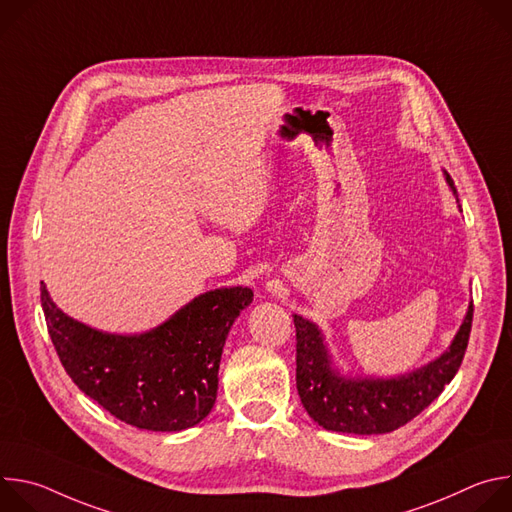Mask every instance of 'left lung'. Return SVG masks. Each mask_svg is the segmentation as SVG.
Here are the masks:
<instances>
[{"label":"left lung","instance_id":"left-lung-1","mask_svg":"<svg viewBox=\"0 0 512 512\" xmlns=\"http://www.w3.org/2000/svg\"><path fill=\"white\" fill-rule=\"evenodd\" d=\"M446 180L456 194L448 174ZM472 316L470 304L450 348L425 367L393 379H348L332 367L318 326L296 314V385L302 405L318 425L340 433H389L409 423L456 377L466 354Z\"/></svg>","mask_w":512,"mask_h":512}]
</instances>
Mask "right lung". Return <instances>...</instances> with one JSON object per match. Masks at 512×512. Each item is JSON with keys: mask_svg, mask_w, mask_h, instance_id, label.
Here are the masks:
<instances>
[{"mask_svg": "<svg viewBox=\"0 0 512 512\" xmlns=\"http://www.w3.org/2000/svg\"><path fill=\"white\" fill-rule=\"evenodd\" d=\"M48 334L68 377L117 419L150 431H182L212 409L227 334L251 302L249 287L194 298L158 328L119 336L66 316L40 283Z\"/></svg>", "mask_w": 512, "mask_h": 512, "instance_id": "obj_1", "label": "right lung"}]
</instances>
